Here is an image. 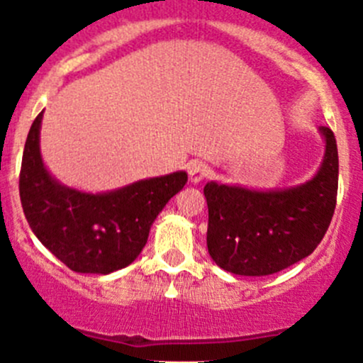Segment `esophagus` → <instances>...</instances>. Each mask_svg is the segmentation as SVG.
Masks as SVG:
<instances>
[{"label":"esophagus","mask_w":363,"mask_h":363,"mask_svg":"<svg viewBox=\"0 0 363 363\" xmlns=\"http://www.w3.org/2000/svg\"><path fill=\"white\" fill-rule=\"evenodd\" d=\"M208 172H209L208 164L202 161H193V162H189V166H188L189 181L191 182H201L202 179L208 175Z\"/></svg>","instance_id":"obj_1"}]
</instances>
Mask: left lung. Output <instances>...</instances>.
<instances>
[{
  "label": "left lung",
  "mask_w": 363,
  "mask_h": 363,
  "mask_svg": "<svg viewBox=\"0 0 363 363\" xmlns=\"http://www.w3.org/2000/svg\"><path fill=\"white\" fill-rule=\"evenodd\" d=\"M326 154L306 184L254 191L208 182V250L220 269L269 276L310 256L326 235L337 206L338 152L330 127H320Z\"/></svg>",
  "instance_id": "obj_1"
}]
</instances>
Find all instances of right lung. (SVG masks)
Returning <instances> with one entry per match:
<instances>
[{"label": "right lung", "instance_id": "1", "mask_svg": "<svg viewBox=\"0 0 363 363\" xmlns=\"http://www.w3.org/2000/svg\"><path fill=\"white\" fill-rule=\"evenodd\" d=\"M40 120L43 113L30 127L19 174V197L33 235L74 272L111 274L130 265L188 174L175 172L100 195L66 188L43 164Z\"/></svg>", "mask_w": 363, "mask_h": 363}]
</instances>
